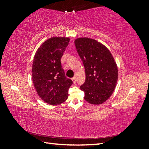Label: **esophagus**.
<instances>
[{
    "label": "esophagus",
    "instance_id": "esophagus-1",
    "mask_svg": "<svg viewBox=\"0 0 149 149\" xmlns=\"http://www.w3.org/2000/svg\"><path fill=\"white\" fill-rule=\"evenodd\" d=\"M72 81H73V82L74 83H76V79L75 76H74V77H73V78H72Z\"/></svg>",
    "mask_w": 149,
    "mask_h": 149
}]
</instances>
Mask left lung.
Listing matches in <instances>:
<instances>
[{"label":"left lung","instance_id":"1","mask_svg":"<svg viewBox=\"0 0 149 149\" xmlns=\"http://www.w3.org/2000/svg\"><path fill=\"white\" fill-rule=\"evenodd\" d=\"M84 66L86 80L80 86L84 100L99 105L110 97L118 79V66L108 48L97 40L87 37L74 40Z\"/></svg>","mask_w":149,"mask_h":149}]
</instances>
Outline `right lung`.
Instances as JSON below:
<instances>
[{
    "mask_svg": "<svg viewBox=\"0 0 149 149\" xmlns=\"http://www.w3.org/2000/svg\"><path fill=\"white\" fill-rule=\"evenodd\" d=\"M70 42L69 37H55L45 41L36 52L31 69L38 95L52 106L65 102L73 81L66 78L61 58Z\"/></svg>",
    "mask_w": 149,
    "mask_h": 149,
    "instance_id": "add662e5",
    "label": "right lung"
}]
</instances>
